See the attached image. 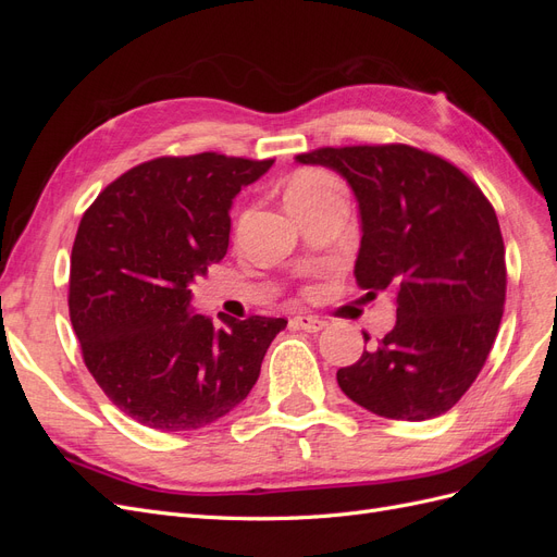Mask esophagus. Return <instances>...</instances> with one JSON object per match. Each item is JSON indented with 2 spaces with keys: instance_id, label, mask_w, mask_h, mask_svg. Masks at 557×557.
Wrapping results in <instances>:
<instances>
[{
  "instance_id": "1",
  "label": "esophagus",
  "mask_w": 557,
  "mask_h": 557,
  "mask_svg": "<svg viewBox=\"0 0 557 557\" xmlns=\"http://www.w3.org/2000/svg\"><path fill=\"white\" fill-rule=\"evenodd\" d=\"M293 323H295L299 330H305V332H320V330H323V327L327 325L325 320L318 318V315H295Z\"/></svg>"
}]
</instances>
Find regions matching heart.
I'll return each instance as SVG.
<instances>
[{"label":"heart","mask_w":557,"mask_h":557,"mask_svg":"<svg viewBox=\"0 0 557 557\" xmlns=\"http://www.w3.org/2000/svg\"><path fill=\"white\" fill-rule=\"evenodd\" d=\"M339 190V181L332 174L323 170H301L290 178L288 190H285V199H288V205H293V201H307Z\"/></svg>","instance_id":"obj_1"}]
</instances>
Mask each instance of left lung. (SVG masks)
<instances>
[{"instance_id": "8db88e82", "label": "left lung", "mask_w": 557, "mask_h": 557, "mask_svg": "<svg viewBox=\"0 0 557 557\" xmlns=\"http://www.w3.org/2000/svg\"><path fill=\"white\" fill-rule=\"evenodd\" d=\"M295 160L346 178L362 232L352 274L367 295L391 290L397 307L395 327L336 372L339 387L383 418L446 413L485 364L507 295L491 201L458 166L407 144L318 148Z\"/></svg>"}]
</instances>
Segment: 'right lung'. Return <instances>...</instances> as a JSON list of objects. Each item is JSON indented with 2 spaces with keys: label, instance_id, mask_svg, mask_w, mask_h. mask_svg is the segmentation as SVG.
<instances>
[{
  "label": "right lung",
  "instance_id": "obj_1",
  "mask_svg": "<svg viewBox=\"0 0 557 557\" xmlns=\"http://www.w3.org/2000/svg\"><path fill=\"white\" fill-rule=\"evenodd\" d=\"M274 160L218 153L132 166L83 213L70 318L88 372L160 432L205 428L242 404L285 318L193 313L190 283L230 246L232 199Z\"/></svg>",
  "mask_w": 557,
  "mask_h": 557
}]
</instances>
